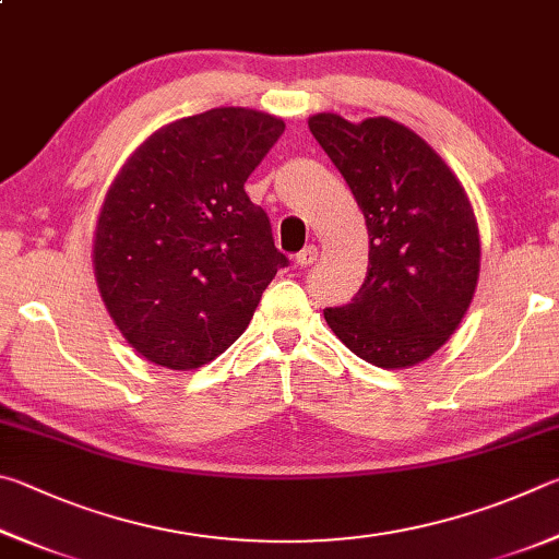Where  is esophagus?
Returning a JSON list of instances; mask_svg holds the SVG:
<instances>
[{
  "label": "esophagus",
  "instance_id": "34e87169",
  "mask_svg": "<svg viewBox=\"0 0 559 559\" xmlns=\"http://www.w3.org/2000/svg\"><path fill=\"white\" fill-rule=\"evenodd\" d=\"M314 260H317V248H314V245H307L305 250H301V252H297V254H295V262H297V267H309V264L314 262Z\"/></svg>",
  "mask_w": 559,
  "mask_h": 559
}]
</instances>
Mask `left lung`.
Returning a JSON list of instances; mask_svg holds the SVG:
<instances>
[{
    "mask_svg": "<svg viewBox=\"0 0 559 559\" xmlns=\"http://www.w3.org/2000/svg\"><path fill=\"white\" fill-rule=\"evenodd\" d=\"M309 130L364 211L368 274L356 297L324 311L331 331L378 368L435 354L472 305L476 218L452 169L413 130L388 117L360 124L319 112Z\"/></svg>",
    "mask_w": 559,
    "mask_h": 559,
    "instance_id": "8db88e82",
    "label": "left lung"
}]
</instances>
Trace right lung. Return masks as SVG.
I'll return each mask as SVG.
<instances>
[{"mask_svg": "<svg viewBox=\"0 0 559 559\" xmlns=\"http://www.w3.org/2000/svg\"><path fill=\"white\" fill-rule=\"evenodd\" d=\"M285 122L215 107L156 130L117 174L93 264L107 311L136 354L193 370L248 329L289 258L245 181Z\"/></svg>", "mask_w": 559, "mask_h": 559, "instance_id": "right-lung-1", "label": "right lung"}]
</instances>
